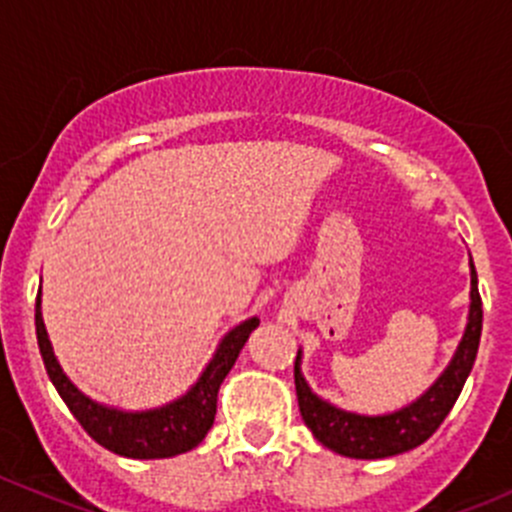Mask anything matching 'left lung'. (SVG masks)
I'll return each instance as SVG.
<instances>
[{
    "label": "left lung",
    "mask_w": 512,
    "mask_h": 512,
    "mask_svg": "<svg viewBox=\"0 0 512 512\" xmlns=\"http://www.w3.org/2000/svg\"><path fill=\"white\" fill-rule=\"evenodd\" d=\"M470 298V323H467L465 338L452 358L450 369L439 376L437 384L422 399L401 412L386 414V417H358V414L331 407L308 389L298 369L300 356L295 358V394H298L300 417H303L305 427L313 432V437L326 444L328 450L356 457V460H381V457L401 455V452H409L427 442L444 422V417L450 414V409L455 407L457 396L475 364L477 346H480L482 300L480 290H477L475 265H472Z\"/></svg>",
    "instance_id": "8db88e82"
}]
</instances>
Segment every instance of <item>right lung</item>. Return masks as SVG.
Masks as SVG:
<instances>
[{
	"label": "right lung",
	"instance_id": "obj_1",
	"mask_svg": "<svg viewBox=\"0 0 512 512\" xmlns=\"http://www.w3.org/2000/svg\"><path fill=\"white\" fill-rule=\"evenodd\" d=\"M257 318H250L234 331L224 336L219 343L217 353L209 361L207 371L197 386L186 396H181L174 404L154 409V412L141 414H123L118 409L100 407L95 401L85 399L78 389L68 381L57 366L52 356L50 341H47L45 323L40 313V298H37L35 310V326H37V343H40L42 361H45L47 376L55 384L57 394L68 404L73 417L78 419L80 427L90 434L105 450L116 452V455L133 457V460H161V457H174L181 452L194 450L214 424L217 414V391L222 386L224 376L234 366L240 356L242 346L250 338V333L257 328Z\"/></svg>",
	"mask_w": 512,
	"mask_h": 512
}]
</instances>
